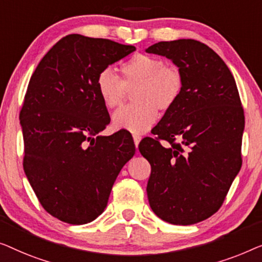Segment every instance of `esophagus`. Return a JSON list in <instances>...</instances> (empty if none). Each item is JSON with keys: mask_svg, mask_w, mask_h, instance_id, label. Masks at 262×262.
I'll list each match as a JSON object with an SVG mask.
<instances>
[{"mask_svg": "<svg viewBox=\"0 0 262 262\" xmlns=\"http://www.w3.org/2000/svg\"><path fill=\"white\" fill-rule=\"evenodd\" d=\"M133 139H134V143H135V147H136V148H138L139 143H140V141H141V136H140V135H138V134H134V135H133Z\"/></svg>", "mask_w": 262, "mask_h": 262, "instance_id": "esophagus-1", "label": "esophagus"}]
</instances>
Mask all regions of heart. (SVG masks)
Instances as JSON below:
<instances>
[{
    "label": "heart",
    "mask_w": 262,
    "mask_h": 262,
    "mask_svg": "<svg viewBox=\"0 0 262 262\" xmlns=\"http://www.w3.org/2000/svg\"><path fill=\"white\" fill-rule=\"evenodd\" d=\"M121 78L112 70L104 69L97 75L95 86L103 105L115 109L133 91L134 103L123 106L113 115L116 129L141 134L149 129L159 117V110L167 113L174 108L184 90L180 70L164 59L138 53L120 66Z\"/></svg>",
    "instance_id": "1"
}]
</instances>
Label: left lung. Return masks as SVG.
<instances>
[{"instance_id":"8db88e82","label":"left lung","mask_w":262,"mask_h":262,"mask_svg":"<svg viewBox=\"0 0 262 262\" xmlns=\"http://www.w3.org/2000/svg\"><path fill=\"white\" fill-rule=\"evenodd\" d=\"M146 52L171 59L184 78L178 103L153 128L156 138L139 145L152 167L147 196L165 222L189 226L222 206L241 168L240 95L226 62L203 42L160 41ZM160 139L170 146L164 147Z\"/></svg>"}]
</instances>
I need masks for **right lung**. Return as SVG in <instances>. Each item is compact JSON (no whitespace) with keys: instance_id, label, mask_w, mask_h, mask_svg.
<instances>
[{"instance_id":"1","label":"right lung","mask_w":262,"mask_h":262,"mask_svg":"<svg viewBox=\"0 0 262 262\" xmlns=\"http://www.w3.org/2000/svg\"><path fill=\"white\" fill-rule=\"evenodd\" d=\"M132 45L70 34L45 54L29 80L20 112L24 169L40 204L70 224L105 209L121 168L135 153L132 135L98 133L110 122L95 82Z\"/></svg>"}]
</instances>
